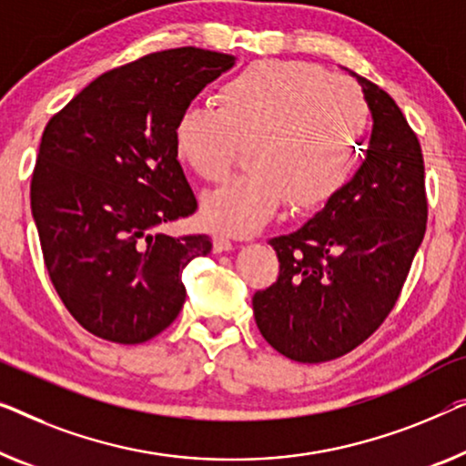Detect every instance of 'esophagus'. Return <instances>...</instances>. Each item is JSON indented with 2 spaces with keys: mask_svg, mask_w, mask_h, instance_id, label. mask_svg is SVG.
<instances>
[{
  "mask_svg": "<svg viewBox=\"0 0 466 466\" xmlns=\"http://www.w3.org/2000/svg\"><path fill=\"white\" fill-rule=\"evenodd\" d=\"M228 249H233V241L227 238V235H217L214 238V252H228Z\"/></svg>",
  "mask_w": 466,
  "mask_h": 466,
  "instance_id": "1",
  "label": "esophagus"
}]
</instances>
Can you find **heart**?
<instances>
[{"label":"heart","instance_id":"obj_1","mask_svg":"<svg viewBox=\"0 0 466 466\" xmlns=\"http://www.w3.org/2000/svg\"><path fill=\"white\" fill-rule=\"evenodd\" d=\"M214 106L185 109L172 127L177 159L210 183L248 147L249 170L201 199L214 228L252 233L286 199L296 212L317 210L353 177L368 103L350 79L307 60H254L218 87Z\"/></svg>","mask_w":466,"mask_h":466}]
</instances>
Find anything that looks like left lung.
<instances>
[{
	"mask_svg": "<svg viewBox=\"0 0 466 466\" xmlns=\"http://www.w3.org/2000/svg\"><path fill=\"white\" fill-rule=\"evenodd\" d=\"M355 77L374 119L366 159L321 212L268 241L279 275L252 299L265 340L300 363L347 355L380 328L427 228L420 143L395 100Z\"/></svg>",
	"mask_w": 466,
	"mask_h": 466,
	"instance_id": "left-lung-1",
	"label": "left lung"
}]
</instances>
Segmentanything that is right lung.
I'll list each match as a JSON object with an SVG mask.
<instances>
[{
  "mask_svg": "<svg viewBox=\"0 0 466 466\" xmlns=\"http://www.w3.org/2000/svg\"><path fill=\"white\" fill-rule=\"evenodd\" d=\"M235 65L231 54L174 48L111 69L46 126L31 212L52 286L98 339L138 345L177 319L183 268L208 235L155 228L198 210L172 145L191 100Z\"/></svg>",
  "mask_w": 466,
  "mask_h": 466,
  "instance_id": "add662e5",
  "label": "right lung"
}]
</instances>
